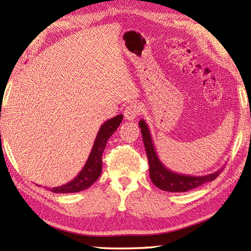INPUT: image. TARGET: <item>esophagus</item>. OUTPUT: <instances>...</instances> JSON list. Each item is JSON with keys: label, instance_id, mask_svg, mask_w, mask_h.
<instances>
[{"label": "esophagus", "instance_id": "1", "mask_svg": "<svg viewBox=\"0 0 251 251\" xmlns=\"http://www.w3.org/2000/svg\"><path fill=\"white\" fill-rule=\"evenodd\" d=\"M141 113V106L138 104L131 103L127 105L124 110V116L127 121H133L138 116V114Z\"/></svg>", "mask_w": 251, "mask_h": 251}]
</instances>
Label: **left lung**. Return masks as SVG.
<instances>
[{
    "label": "left lung",
    "instance_id": "left-lung-1",
    "mask_svg": "<svg viewBox=\"0 0 251 251\" xmlns=\"http://www.w3.org/2000/svg\"><path fill=\"white\" fill-rule=\"evenodd\" d=\"M138 125L141 127L144 146H145L148 163H150L151 180L159 189L171 193H185L194 188H197V187L206 184V182L214 180L222 173L223 168L205 176H190L182 175V174L171 171V169H168L161 163L158 155H157L154 143H152L151 139V131L146 122L141 120Z\"/></svg>",
    "mask_w": 251,
    "mask_h": 251
}]
</instances>
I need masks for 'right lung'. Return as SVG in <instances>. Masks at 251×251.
Masks as SVG:
<instances>
[{
	"mask_svg": "<svg viewBox=\"0 0 251 251\" xmlns=\"http://www.w3.org/2000/svg\"><path fill=\"white\" fill-rule=\"evenodd\" d=\"M122 121V114L106 121L100 126L99 133L96 135L95 142L93 144L90 156H88L86 163H85L83 169L79 172L78 175L65 185L53 187V188H50V192L55 194L78 193L94 184L101 174V155H103V151L105 150L106 143H107L110 136L114 134V131L118 128Z\"/></svg>",
	"mask_w": 251,
	"mask_h": 251,
	"instance_id": "1",
	"label": "right lung"
}]
</instances>
